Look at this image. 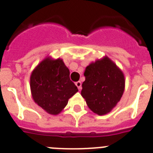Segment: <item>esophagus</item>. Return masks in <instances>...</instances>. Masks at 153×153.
Masks as SVG:
<instances>
[{
    "label": "esophagus",
    "instance_id": "34e87169",
    "mask_svg": "<svg viewBox=\"0 0 153 153\" xmlns=\"http://www.w3.org/2000/svg\"><path fill=\"white\" fill-rule=\"evenodd\" d=\"M75 85H76L77 87H78V88H79V90H81V89H82V82H75Z\"/></svg>",
    "mask_w": 153,
    "mask_h": 153
}]
</instances>
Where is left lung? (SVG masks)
Wrapping results in <instances>:
<instances>
[{
  "instance_id": "left-lung-1",
  "label": "left lung",
  "mask_w": 153,
  "mask_h": 153,
  "mask_svg": "<svg viewBox=\"0 0 153 153\" xmlns=\"http://www.w3.org/2000/svg\"><path fill=\"white\" fill-rule=\"evenodd\" d=\"M81 94L92 112L107 114L116 106L124 90L122 71L108 57L86 67Z\"/></svg>"
}]
</instances>
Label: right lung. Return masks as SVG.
I'll return each mask as SVG.
<instances>
[{"mask_svg": "<svg viewBox=\"0 0 153 153\" xmlns=\"http://www.w3.org/2000/svg\"><path fill=\"white\" fill-rule=\"evenodd\" d=\"M30 88L36 103L53 115L61 112L68 99L79 91L61 59L43 60L31 74Z\"/></svg>", "mask_w": 153, "mask_h": 153, "instance_id": "right-lung-1", "label": "right lung"}]
</instances>
